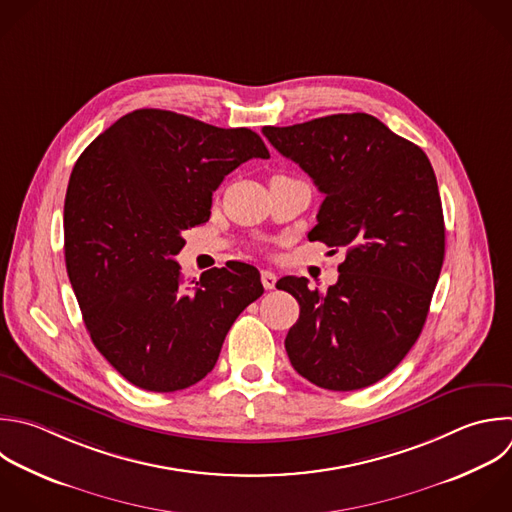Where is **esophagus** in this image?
I'll return each mask as SVG.
<instances>
[{"label": "esophagus", "mask_w": 512, "mask_h": 512, "mask_svg": "<svg viewBox=\"0 0 512 512\" xmlns=\"http://www.w3.org/2000/svg\"><path fill=\"white\" fill-rule=\"evenodd\" d=\"M260 278H262V284H264L266 290H272V288L276 286V280H278L272 270H262V276H260Z\"/></svg>", "instance_id": "34e87169"}]
</instances>
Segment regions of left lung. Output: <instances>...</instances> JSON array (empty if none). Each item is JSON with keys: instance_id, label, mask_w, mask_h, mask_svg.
Segmentation results:
<instances>
[{"instance_id": "8db88e82", "label": "left lung", "mask_w": 512, "mask_h": 512, "mask_svg": "<svg viewBox=\"0 0 512 512\" xmlns=\"http://www.w3.org/2000/svg\"><path fill=\"white\" fill-rule=\"evenodd\" d=\"M262 134L324 194L308 238L346 250L326 292L306 278L278 282L300 304L288 358L320 388H366L400 364L426 322L444 260L434 170L418 146L360 112Z\"/></svg>"}]
</instances>
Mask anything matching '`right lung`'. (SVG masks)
I'll use <instances>...</instances> for the list:
<instances>
[{
  "instance_id": "right-lung-1",
  "label": "right lung",
  "mask_w": 512,
  "mask_h": 512,
  "mask_svg": "<svg viewBox=\"0 0 512 512\" xmlns=\"http://www.w3.org/2000/svg\"><path fill=\"white\" fill-rule=\"evenodd\" d=\"M252 158H270L256 132L154 108L122 116L78 158L64 204L66 268L94 346L134 386L200 382L262 296L250 264L186 282L174 260L182 232L208 222L212 192Z\"/></svg>"
}]
</instances>
